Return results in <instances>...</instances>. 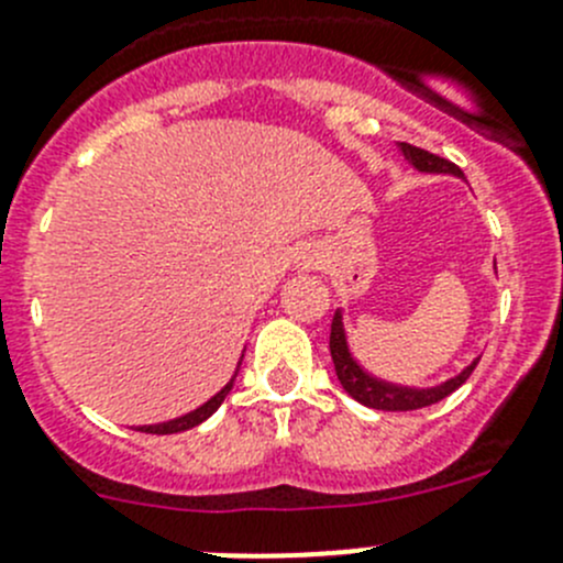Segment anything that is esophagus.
Instances as JSON below:
<instances>
[{
    "label": "esophagus",
    "instance_id": "34e87169",
    "mask_svg": "<svg viewBox=\"0 0 563 563\" xmlns=\"http://www.w3.org/2000/svg\"><path fill=\"white\" fill-rule=\"evenodd\" d=\"M320 262V251L314 249V245H301V249L296 251V267L298 271H314Z\"/></svg>",
    "mask_w": 563,
    "mask_h": 563
}]
</instances>
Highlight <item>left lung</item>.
<instances>
[{"mask_svg": "<svg viewBox=\"0 0 563 563\" xmlns=\"http://www.w3.org/2000/svg\"><path fill=\"white\" fill-rule=\"evenodd\" d=\"M398 146L400 152H404V157L409 159L417 170H426V174L464 176L462 168L453 165L451 159L437 157V154L411 146V143H398ZM329 347H331V358H334V371H336V378H340L342 389H345L353 400H358V404H365L371 406V409H382V411H415V409H422V406L439 404V400H445L451 393H456V389L467 382L470 373L475 371V365H478V358H475L473 365L464 367L459 376L448 378L445 384L428 387V389L398 387V384L373 378L371 373L362 371V365H358L356 358L351 356V351H347L345 329H342V312H336L334 320H331Z\"/></svg>", "mask_w": 563, "mask_h": 563, "instance_id": "obj_1", "label": "left lung"}]
</instances>
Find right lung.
Masks as SVG:
<instances>
[{
    "mask_svg": "<svg viewBox=\"0 0 563 563\" xmlns=\"http://www.w3.org/2000/svg\"><path fill=\"white\" fill-rule=\"evenodd\" d=\"M240 362H243V358H240ZM240 362H238V371H240ZM238 371H234V376L229 378V384L221 389V393L212 395V398L207 400L205 406H198V409H192L190 415H181V417H176V420H168V422H157V426H141V428H137V431H143V433H179V431H187V428H196L198 422H205L207 417H210L212 411H216L218 406L223 404V398H227V395H229V389L234 387V378H238Z\"/></svg>",
    "mask_w": 563,
    "mask_h": 563,
    "instance_id": "right-lung-1",
    "label": "right lung"
}]
</instances>
